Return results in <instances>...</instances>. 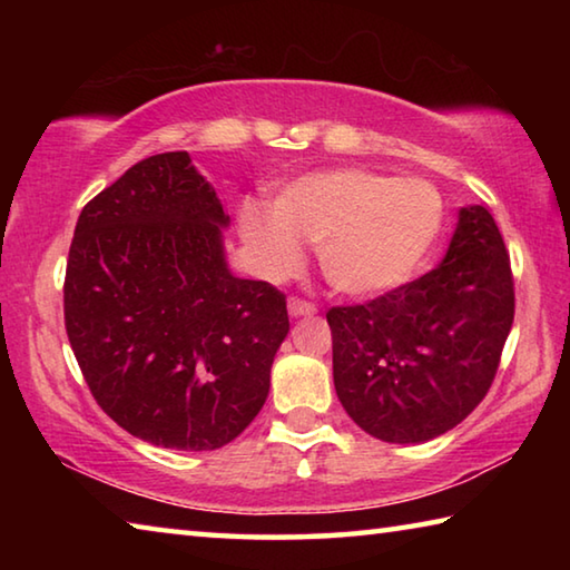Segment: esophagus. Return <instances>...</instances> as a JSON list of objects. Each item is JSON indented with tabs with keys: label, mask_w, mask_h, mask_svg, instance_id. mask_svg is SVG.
<instances>
[{
	"label": "esophagus",
	"mask_w": 570,
	"mask_h": 570,
	"mask_svg": "<svg viewBox=\"0 0 570 570\" xmlns=\"http://www.w3.org/2000/svg\"><path fill=\"white\" fill-rule=\"evenodd\" d=\"M288 314H292V316H312V314H316V306L312 302H306V298L292 296V298H288Z\"/></svg>",
	"instance_id": "1"
}]
</instances>
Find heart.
I'll return each instance as SVG.
<instances>
[{"label":"heart","instance_id":"obj_1","mask_svg":"<svg viewBox=\"0 0 570 570\" xmlns=\"http://www.w3.org/2000/svg\"><path fill=\"white\" fill-rule=\"evenodd\" d=\"M440 226L442 200L430 183L364 168L306 173L282 188L272 214L240 210V236L268 278L302 266V240L316 244L324 278L346 296L402 286L428 258Z\"/></svg>","mask_w":570,"mask_h":570}]
</instances>
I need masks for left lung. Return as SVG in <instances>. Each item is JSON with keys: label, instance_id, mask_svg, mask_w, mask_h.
<instances>
[{"label": "left lung", "instance_id": "obj_1", "mask_svg": "<svg viewBox=\"0 0 570 570\" xmlns=\"http://www.w3.org/2000/svg\"><path fill=\"white\" fill-rule=\"evenodd\" d=\"M513 314V272L493 216L460 208L438 268L326 312L336 397L382 442L445 435L488 394Z\"/></svg>", "mask_w": 570, "mask_h": 570}]
</instances>
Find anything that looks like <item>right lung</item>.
<instances>
[{
  "label": "right lung",
  "mask_w": 570,
  "mask_h": 570,
  "mask_svg": "<svg viewBox=\"0 0 570 570\" xmlns=\"http://www.w3.org/2000/svg\"><path fill=\"white\" fill-rule=\"evenodd\" d=\"M226 226L186 150L135 163L77 218L67 340L102 412L150 445L224 448L268 397L286 296L228 272Z\"/></svg>",
  "instance_id": "obj_1"
}]
</instances>
